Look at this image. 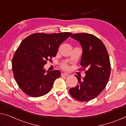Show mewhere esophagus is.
Wrapping results in <instances>:
<instances>
[{"mask_svg":"<svg viewBox=\"0 0 126 126\" xmlns=\"http://www.w3.org/2000/svg\"><path fill=\"white\" fill-rule=\"evenodd\" d=\"M68 75V73H62L61 74V77H67Z\"/></svg>","mask_w":126,"mask_h":126,"instance_id":"1","label":"esophagus"}]
</instances>
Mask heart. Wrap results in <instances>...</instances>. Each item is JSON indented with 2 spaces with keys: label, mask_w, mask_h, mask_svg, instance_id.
<instances>
[{
  "label": "heart",
  "mask_w": 126,
  "mask_h": 126,
  "mask_svg": "<svg viewBox=\"0 0 126 126\" xmlns=\"http://www.w3.org/2000/svg\"><path fill=\"white\" fill-rule=\"evenodd\" d=\"M62 68L64 69V70H66V69H68V65L66 64H64L62 65Z\"/></svg>",
  "instance_id": "obj_1"
}]
</instances>
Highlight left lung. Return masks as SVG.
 I'll return each instance as SVG.
<instances>
[{"label":"left lung","instance_id":"8db88e82","mask_svg":"<svg viewBox=\"0 0 126 126\" xmlns=\"http://www.w3.org/2000/svg\"><path fill=\"white\" fill-rule=\"evenodd\" d=\"M71 37L79 42L82 47L80 64L85 71L81 79L77 75L78 84L69 89V94L79 101L95 98L104 89L110 74V63L103 43L95 36L87 33H75Z\"/></svg>","mask_w":126,"mask_h":126}]
</instances>
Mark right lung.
<instances>
[{
  "label": "right lung",
  "instance_id": "add662e5",
  "mask_svg": "<svg viewBox=\"0 0 126 126\" xmlns=\"http://www.w3.org/2000/svg\"><path fill=\"white\" fill-rule=\"evenodd\" d=\"M72 34L35 33L26 37L16 51L12 62L15 80L19 88L31 97L45 95L51 89L58 70L46 71L47 61L57 55L59 45Z\"/></svg>",
  "mask_w": 126,
  "mask_h": 126
}]
</instances>
